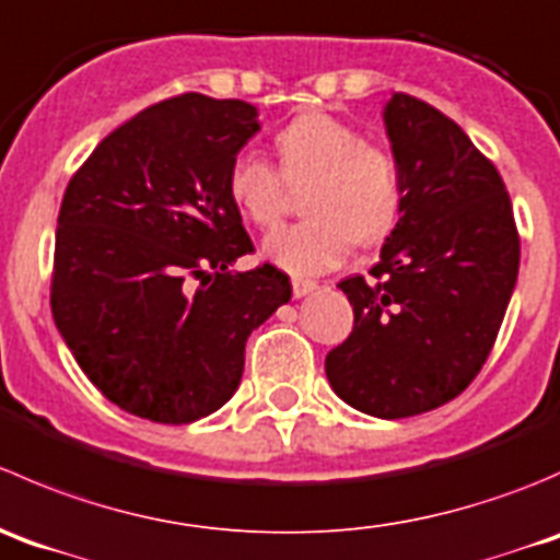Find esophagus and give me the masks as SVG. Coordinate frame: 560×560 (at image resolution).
<instances>
[{"mask_svg":"<svg viewBox=\"0 0 560 560\" xmlns=\"http://www.w3.org/2000/svg\"><path fill=\"white\" fill-rule=\"evenodd\" d=\"M291 288H293V296H307L318 288V282L310 280V278H291Z\"/></svg>","mask_w":560,"mask_h":560,"instance_id":"esophagus-1","label":"esophagus"}]
</instances>
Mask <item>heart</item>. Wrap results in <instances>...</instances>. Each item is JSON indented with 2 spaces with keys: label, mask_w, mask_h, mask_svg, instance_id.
I'll list each match as a JSON object with an SVG mask.
<instances>
[{
  "label": "heart",
  "mask_w": 560,
  "mask_h": 560,
  "mask_svg": "<svg viewBox=\"0 0 560 560\" xmlns=\"http://www.w3.org/2000/svg\"><path fill=\"white\" fill-rule=\"evenodd\" d=\"M278 167L253 152L236 154L229 196L242 218L269 231L288 209V187L310 182L302 223L275 231L264 245L272 264L296 275L326 272L351 256L353 245H378L402 212V171L386 147L364 141L346 119L304 110L275 136Z\"/></svg>",
  "instance_id": "b5f03b06"
}]
</instances>
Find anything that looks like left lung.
Wrapping results in <instances>:
<instances>
[{"mask_svg": "<svg viewBox=\"0 0 560 560\" xmlns=\"http://www.w3.org/2000/svg\"><path fill=\"white\" fill-rule=\"evenodd\" d=\"M384 121L406 198L370 280L340 282L353 331L326 353V378L357 411L402 419L479 375L517 282L520 236L501 174L457 121L406 92Z\"/></svg>", "mask_w": 560, "mask_h": 560, "instance_id": "left-lung-1", "label": "left lung"}]
</instances>
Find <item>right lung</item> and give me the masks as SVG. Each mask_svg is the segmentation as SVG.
Returning <instances> with one entry per match:
<instances>
[{"label":"right lung","instance_id":"right-lung-1","mask_svg":"<svg viewBox=\"0 0 560 560\" xmlns=\"http://www.w3.org/2000/svg\"><path fill=\"white\" fill-rule=\"evenodd\" d=\"M256 105L187 92L94 147L57 220L51 313L105 400L158 424H190L231 400L245 342L291 299L229 196V168L258 132Z\"/></svg>","mask_w":560,"mask_h":560}]
</instances>
